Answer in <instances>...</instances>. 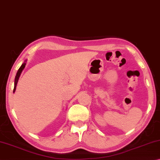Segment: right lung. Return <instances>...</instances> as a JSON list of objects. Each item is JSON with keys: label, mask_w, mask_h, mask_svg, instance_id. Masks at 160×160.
Here are the masks:
<instances>
[{"label": "right lung", "mask_w": 160, "mask_h": 160, "mask_svg": "<svg viewBox=\"0 0 160 160\" xmlns=\"http://www.w3.org/2000/svg\"><path fill=\"white\" fill-rule=\"evenodd\" d=\"M26 62L27 60L24 61V62L22 64L21 67H19V69H18V72H17V74L15 76V86H14V90H13V93H15V90H16V87H17V84H18V80H19V78L20 77L21 75V73L23 71V69H24L25 65H26Z\"/></svg>", "instance_id": "right-lung-1"}]
</instances>
